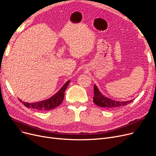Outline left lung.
I'll use <instances>...</instances> for the list:
<instances>
[{"label":"left lung","mask_w":156,"mask_h":156,"mask_svg":"<svg viewBox=\"0 0 156 156\" xmlns=\"http://www.w3.org/2000/svg\"><path fill=\"white\" fill-rule=\"evenodd\" d=\"M94 96L93 98L94 102L99 107L105 108L106 109H117L122 106L126 105L132 102L134 99H132L127 101H117L112 100L104 95L97 88L96 85H94Z\"/></svg>","instance_id":"1"}]
</instances>
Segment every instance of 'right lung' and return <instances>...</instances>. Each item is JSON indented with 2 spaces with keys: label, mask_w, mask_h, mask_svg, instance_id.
<instances>
[{
  "label": "right lung",
  "mask_w": 156,
  "mask_h": 156,
  "mask_svg": "<svg viewBox=\"0 0 156 156\" xmlns=\"http://www.w3.org/2000/svg\"><path fill=\"white\" fill-rule=\"evenodd\" d=\"M69 82L70 80L67 81L59 90L56 92V94H55L54 95H52L50 98H48L47 99L32 103L25 102L23 101L22 102V101L20 99V101L22 102V103H23V104L28 108H30L40 111H46L51 110L52 109L57 108V106H59L63 101L64 97V92L67 87L68 86Z\"/></svg>",
  "instance_id": "1"
}]
</instances>
